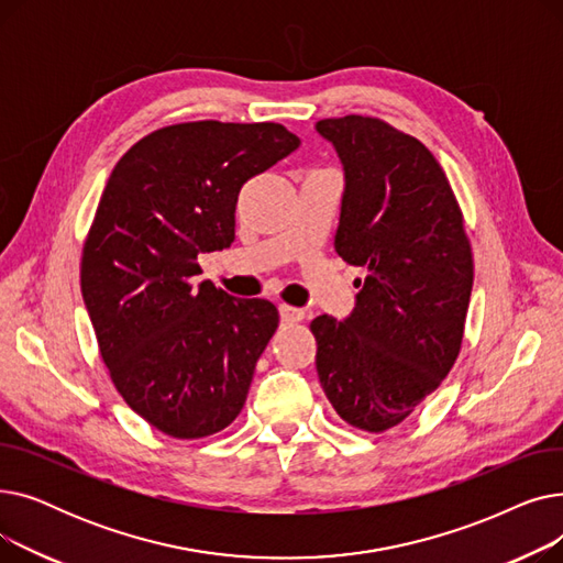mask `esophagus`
<instances>
[{
  "label": "esophagus",
  "mask_w": 563,
  "mask_h": 563,
  "mask_svg": "<svg viewBox=\"0 0 563 563\" xmlns=\"http://www.w3.org/2000/svg\"><path fill=\"white\" fill-rule=\"evenodd\" d=\"M278 312H280L283 323H297V321L306 319V312L301 308H294V306H287V303H280Z\"/></svg>",
  "instance_id": "34e87169"
}]
</instances>
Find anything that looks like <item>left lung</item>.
Instances as JSON below:
<instances>
[{"mask_svg":"<svg viewBox=\"0 0 563 563\" xmlns=\"http://www.w3.org/2000/svg\"><path fill=\"white\" fill-rule=\"evenodd\" d=\"M346 189L338 255L367 272L346 321L312 319L317 372L338 416L361 431L401 424L454 367L470 306V236L429 147L376 115L323 118Z\"/></svg>","mask_w":563,"mask_h":563,"instance_id":"8db88e82","label":"left lung"}]
</instances>
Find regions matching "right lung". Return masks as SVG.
I'll use <instances>...</instances> for the list:
<instances>
[{
    "mask_svg": "<svg viewBox=\"0 0 563 563\" xmlns=\"http://www.w3.org/2000/svg\"><path fill=\"white\" fill-rule=\"evenodd\" d=\"M297 145L280 123H175L109 175L81 251L84 303L115 390L170 438L219 433L244 408L278 308L196 285L198 255L234 242L242 187Z\"/></svg>",
    "mask_w": 563,
    "mask_h": 563,
    "instance_id": "obj_1",
    "label": "right lung"
}]
</instances>
